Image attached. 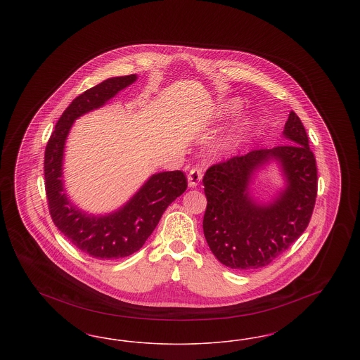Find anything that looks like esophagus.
Instances as JSON below:
<instances>
[{"instance_id":"obj_1","label":"esophagus","mask_w":360,"mask_h":360,"mask_svg":"<svg viewBox=\"0 0 360 360\" xmlns=\"http://www.w3.org/2000/svg\"><path fill=\"white\" fill-rule=\"evenodd\" d=\"M202 179V170L200 167L191 169L188 175V188H197Z\"/></svg>"}]
</instances>
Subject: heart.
<instances>
[{"label":"heart","instance_id":"heart-1","mask_svg":"<svg viewBox=\"0 0 360 360\" xmlns=\"http://www.w3.org/2000/svg\"><path fill=\"white\" fill-rule=\"evenodd\" d=\"M233 106H236V103H233ZM240 141V135H233V136L228 137L225 141L220 143L216 146V151L217 153H226L229 150H232Z\"/></svg>","mask_w":360,"mask_h":360}]
</instances>
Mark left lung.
Instances as JSON below:
<instances>
[{"label": "left lung", "mask_w": 360, "mask_h": 360, "mask_svg": "<svg viewBox=\"0 0 360 360\" xmlns=\"http://www.w3.org/2000/svg\"><path fill=\"white\" fill-rule=\"evenodd\" d=\"M283 137L288 144L254 150L207 169L204 235L213 255L235 270L271 263L307 229L317 195V167L307 131L290 112ZM275 161L285 186L267 203L252 193L257 172Z\"/></svg>", "instance_id": "8db88e82"}]
</instances>
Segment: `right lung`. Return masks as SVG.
Returning a JSON list of instances; mask_svg holds the SVG:
<instances>
[{
  "label": "right lung",
  "mask_w": 360,
  "mask_h": 360,
  "mask_svg": "<svg viewBox=\"0 0 360 360\" xmlns=\"http://www.w3.org/2000/svg\"><path fill=\"white\" fill-rule=\"evenodd\" d=\"M136 79V74L108 78L78 96L56 122L44 154L46 193L52 221L78 250L101 260L129 257L139 251L167 206L188 188L186 176L179 170L156 172L124 205L106 214L86 213L71 202L66 193L63 159L74 121L101 108Z\"/></svg>",
  "instance_id": "obj_1"
}]
</instances>
